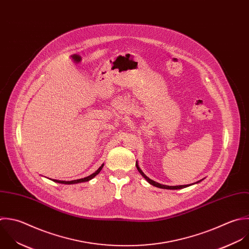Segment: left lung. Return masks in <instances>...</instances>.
Segmentation results:
<instances>
[{
  "mask_svg": "<svg viewBox=\"0 0 249 249\" xmlns=\"http://www.w3.org/2000/svg\"><path fill=\"white\" fill-rule=\"evenodd\" d=\"M136 167H137V169H138V171L140 172V174L150 183V184H152V185H154V186H156V187H159V188H163V189H182V188H185V187H187V186H190V185H178V186H168V185H163V184H160V183H158V182H155V181H153L152 179H150V178H148L143 173H142V171L140 169V167H139V165L138 164H136ZM201 181V180H200ZM200 181H198V182H200Z\"/></svg>",
  "mask_w": 249,
  "mask_h": 249,
  "instance_id": "8db88e82",
  "label": "left lung"
}]
</instances>
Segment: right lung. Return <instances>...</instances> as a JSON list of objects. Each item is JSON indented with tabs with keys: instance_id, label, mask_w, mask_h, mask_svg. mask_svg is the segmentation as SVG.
<instances>
[{
	"instance_id": "right-lung-1",
	"label": "right lung",
	"mask_w": 249,
	"mask_h": 249,
	"mask_svg": "<svg viewBox=\"0 0 249 249\" xmlns=\"http://www.w3.org/2000/svg\"><path fill=\"white\" fill-rule=\"evenodd\" d=\"M103 167H104V164L94 173V174H92V175H90L89 177H86V178H80V179H75V180H71V181H64V180H57V179H53V181H55V182H58V183H63V184H74V183H79V182H85V181H89L90 179H92L93 178H95L100 172H101V170L103 169Z\"/></svg>"
}]
</instances>
